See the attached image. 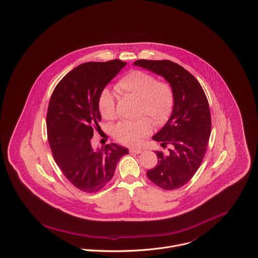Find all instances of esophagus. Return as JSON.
<instances>
[{
    "label": "esophagus",
    "instance_id": "esophagus-1",
    "mask_svg": "<svg viewBox=\"0 0 258 258\" xmlns=\"http://www.w3.org/2000/svg\"><path fill=\"white\" fill-rule=\"evenodd\" d=\"M143 152L142 149H131L130 153L131 154H141Z\"/></svg>",
    "mask_w": 258,
    "mask_h": 258
}]
</instances>
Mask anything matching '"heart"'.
<instances>
[{
	"mask_svg": "<svg viewBox=\"0 0 258 258\" xmlns=\"http://www.w3.org/2000/svg\"><path fill=\"white\" fill-rule=\"evenodd\" d=\"M116 90L124 95L140 99L139 113L146 114L156 124H163L170 116L174 105V92L170 84L157 81V78L145 71L134 70L121 77L115 85ZM98 109L105 119L115 115V99L110 89L104 88L98 96ZM152 132L149 119L123 121L114 128V137L127 146H139Z\"/></svg>",
	"mask_w": 258,
	"mask_h": 258,
	"instance_id": "b5f03b06",
	"label": "heart"
}]
</instances>
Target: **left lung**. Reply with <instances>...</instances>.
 Returning a JSON list of instances; mask_svg holds the SVG:
<instances>
[{"label": "left lung", "mask_w": 258, "mask_h": 258, "mask_svg": "<svg viewBox=\"0 0 258 258\" xmlns=\"http://www.w3.org/2000/svg\"><path fill=\"white\" fill-rule=\"evenodd\" d=\"M134 65L163 76L174 92L172 114L153 137L167 153L156 151L158 165L147 172L148 178L164 190L187 184L199 169L211 134L207 97L198 80L181 65L170 60H137Z\"/></svg>", "instance_id": "left-lung-1"}]
</instances>
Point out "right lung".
<instances>
[{
  "instance_id": "add662e5",
  "label": "right lung",
  "mask_w": 258,
  "mask_h": 258,
  "mask_svg": "<svg viewBox=\"0 0 258 258\" xmlns=\"http://www.w3.org/2000/svg\"><path fill=\"white\" fill-rule=\"evenodd\" d=\"M125 65L118 59L83 63L61 79L50 98L46 122L52 155L67 180L86 193L101 190L128 154L114 143L91 146L94 130L100 128L98 96Z\"/></svg>"
}]
</instances>
